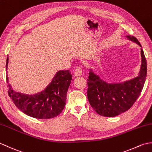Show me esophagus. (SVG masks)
<instances>
[{
    "label": "esophagus",
    "instance_id": "esophagus-1",
    "mask_svg": "<svg viewBox=\"0 0 152 152\" xmlns=\"http://www.w3.org/2000/svg\"><path fill=\"white\" fill-rule=\"evenodd\" d=\"M75 77H78V76H80L82 75V69H81V67L80 66H77L75 69Z\"/></svg>",
    "mask_w": 152,
    "mask_h": 152
}]
</instances>
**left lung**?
<instances>
[{
    "mask_svg": "<svg viewBox=\"0 0 152 152\" xmlns=\"http://www.w3.org/2000/svg\"><path fill=\"white\" fill-rule=\"evenodd\" d=\"M142 48L133 36H126ZM142 63L138 75L123 83H108L90 69L87 79V97L91 107L99 115L115 117L127 111L134 104L144 87L147 73V63L141 48Z\"/></svg>",
    "mask_w": 152,
    "mask_h": 152,
    "instance_id": "obj_1",
    "label": "left lung"
}]
</instances>
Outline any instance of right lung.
Listing matches in <instances>:
<instances>
[{"label":"right lung","instance_id":"1","mask_svg":"<svg viewBox=\"0 0 152 152\" xmlns=\"http://www.w3.org/2000/svg\"><path fill=\"white\" fill-rule=\"evenodd\" d=\"M8 64V57L6 63L7 72ZM72 79L69 70H60L41 92L34 94H23L14 91L8 84V94L18 109L26 115L36 119H51L60 115L64 109ZM7 81L8 83V76Z\"/></svg>","mask_w":152,"mask_h":152}]
</instances>
